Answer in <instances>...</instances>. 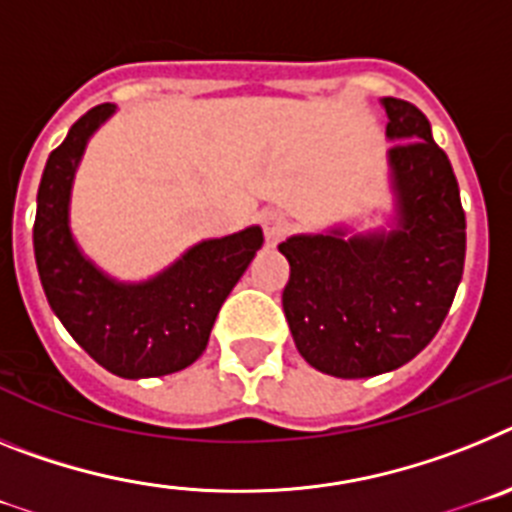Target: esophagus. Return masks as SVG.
I'll return each mask as SVG.
<instances>
[{
    "label": "esophagus",
    "mask_w": 512,
    "mask_h": 512,
    "mask_svg": "<svg viewBox=\"0 0 512 512\" xmlns=\"http://www.w3.org/2000/svg\"><path fill=\"white\" fill-rule=\"evenodd\" d=\"M260 224L268 242H281L288 234V229H291V221H288V216L283 211H265L260 216Z\"/></svg>",
    "instance_id": "esophagus-1"
}]
</instances>
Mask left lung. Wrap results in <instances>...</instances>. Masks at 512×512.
Here are the masks:
<instances>
[{
    "mask_svg": "<svg viewBox=\"0 0 512 512\" xmlns=\"http://www.w3.org/2000/svg\"><path fill=\"white\" fill-rule=\"evenodd\" d=\"M397 229L299 234L278 244L291 265L283 311L304 361L366 379L412 361L441 330L464 273L459 182L412 102L384 97Z\"/></svg>",
    "mask_w": 512,
    "mask_h": 512,
    "instance_id": "obj_1",
    "label": "left lung"
}]
</instances>
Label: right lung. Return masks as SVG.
I'll use <instances>...</instances> for the list:
<instances>
[{
  "instance_id": "1",
  "label": "right lung",
  "mask_w": 512,
  "mask_h": 512,
  "mask_svg": "<svg viewBox=\"0 0 512 512\" xmlns=\"http://www.w3.org/2000/svg\"><path fill=\"white\" fill-rule=\"evenodd\" d=\"M113 110L105 102L84 113L51 151L38 188L35 265L53 314L102 368L123 379L167 376L201 358L221 304L262 247V229L195 244L144 283L102 273L71 237L69 198L84 146Z\"/></svg>"
}]
</instances>
